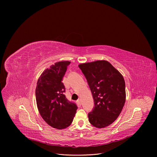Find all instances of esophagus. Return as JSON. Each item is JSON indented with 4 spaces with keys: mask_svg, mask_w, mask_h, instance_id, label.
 Returning a JSON list of instances; mask_svg holds the SVG:
<instances>
[{
    "mask_svg": "<svg viewBox=\"0 0 157 157\" xmlns=\"http://www.w3.org/2000/svg\"><path fill=\"white\" fill-rule=\"evenodd\" d=\"M77 103H78V104L79 105H81V99H78Z\"/></svg>",
    "mask_w": 157,
    "mask_h": 157,
    "instance_id": "34e87169",
    "label": "esophagus"
}]
</instances>
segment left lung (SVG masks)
I'll return each instance as SVG.
<instances>
[{"label": "left lung", "mask_w": 157, "mask_h": 157, "mask_svg": "<svg viewBox=\"0 0 157 157\" xmlns=\"http://www.w3.org/2000/svg\"><path fill=\"white\" fill-rule=\"evenodd\" d=\"M90 88L94 107L89 121L97 128L113 123L125 102V83L122 75L109 62L99 60L79 64Z\"/></svg>", "instance_id": "left-lung-1"}]
</instances>
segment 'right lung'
Segmentation results:
<instances>
[{
	"label": "right lung",
	"instance_id": "obj_1",
	"mask_svg": "<svg viewBox=\"0 0 157 157\" xmlns=\"http://www.w3.org/2000/svg\"><path fill=\"white\" fill-rule=\"evenodd\" d=\"M70 63L57 62L44 70L38 79L35 89L36 105L41 117L49 125L57 129L69 127L78 109L75 103L66 99L62 82Z\"/></svg>",
	"mask_w": 157,
	"mask_h": 157
}]
</instances>
